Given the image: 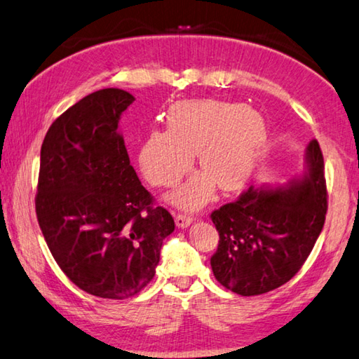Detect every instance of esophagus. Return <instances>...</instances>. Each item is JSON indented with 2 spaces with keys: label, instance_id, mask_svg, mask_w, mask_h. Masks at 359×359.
Here are the masks:
<instances>
[{
  "label": "esophagus",
  "instance_id": "1",
  "mask_svg": "<svg viewBox=\"0 0 359 359\" xmlns=\"http://www.w3.org/2000/svg\"><path fill=\"white\" fill-rule=\"evenodd\" d=\"M193 223V218L188 217V215H175V226L180 227V229H184V227H188Z\"/></svg>",
  "mask_w": 359,
  "mask_h": 359
}]
</instances>
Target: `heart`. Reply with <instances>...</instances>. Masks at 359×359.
Returning a JSON list of instances; mask_svg holds the SVG:
<instances>
[{
    "label": "heart",
    "instance_id": "b5f03b06",
    "mask_svg": "<svg viewBox=\"0 0 359 359\" xmlns=\"http://www.w3.org/2000/svg\"><path fill=\"white\" fill-rule=\"evenodd\" d=\"M168 128H152L138 147V165L155 187H174L190 171L198 155L202 172L169 194L174 205L198 210L212 198L215 184L223 191L242 188L256 168L266 140L264 117L238 103L196 99L172 103Z\"/></svg>",
    "mask_w": 359,
    "mask_h": 359
}]
</instances>
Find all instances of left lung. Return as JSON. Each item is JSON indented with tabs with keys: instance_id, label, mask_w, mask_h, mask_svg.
Here are the masks:
<instances>
[{
	"instance_id": "8db88e82",
	"label": "left lung",
	"mask_w": 359,
	"mask_h": 359,
	"mask_svg": "<svg viewBox=\"0 0 359 359\" xmlns=\"http://www.w3.org/2000/svg\"><path fill=\"white\" fill-rule=\"evenodd\" d=\"M327 208L323 155L312 140L302 177L279 187H250L237 201L212 212L219 233L210 259L217 281L242 297L281 287L308 259Z\"/></svg>"
}]
</instances>
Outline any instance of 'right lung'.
<instances>
[{"mask_svg": "<svg viewBox=\"0 0 359 359\" xmlns=\"http://www.w3.org/2000/svg\"><path fill=\"white\" fill-rule=\"evenodd\" d=\"M135 102L107 88L51 123L41 149L36 213L51 254L90 295L123 299L152 281L174 219L136 175L117 132Z\"/></svg>", "mask_w": 359, "mask_h": 359, "instance_id": "add662e5", "label": "right lung"}]
</instances>
